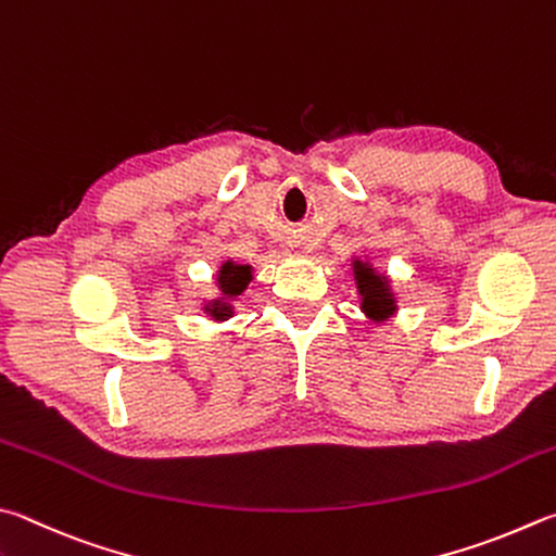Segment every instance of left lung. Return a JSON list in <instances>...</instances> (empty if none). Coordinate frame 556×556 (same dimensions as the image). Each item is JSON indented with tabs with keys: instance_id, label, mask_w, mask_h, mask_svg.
Returning <instances> with one entry per match:
<instances>
[{
	"instance_id": "left-lung-1",
	"label": "left lung",
	"mask_w": 556,
	"mask_h": 556,
	"mask_svg": "<svg viewBox=\"0 0 556 556\" xmlns=\"http://www.w3.org/2000/svg\"><path fill=\"white\" fill-rule=\"evenodd\" d=\"M352 265H355V281L362 296V308H365L367 316L375 320L389 318L391 313L396 311V301H393L387 277L377 275V271L371 269V265H367V262L362 260H355Z\"/></svg>"
}]
</instances>
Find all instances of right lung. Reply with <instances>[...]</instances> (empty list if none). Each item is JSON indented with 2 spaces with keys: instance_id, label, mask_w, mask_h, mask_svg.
<instances>
[{
  "instance_id": "add662e5",
  "label": "right lung",
  "mask_w": 556,
  "mask_h": 556,
  "mask_svg": "<svg viewBox=\"0 0 556 556\" xmlns=\"http://www.w3.org/2000/svg\"><path fill=\"white\" fill-rule=\"evenodd\" d=\"M250 279H252L250 265H233V262H226V265L218 271V287H220V291H224V296H238L240 291L248 287ZM206 311L216 320H226L230 316V306L220 304V301L211 304Z\"/></svg>"
}]
</instances>
